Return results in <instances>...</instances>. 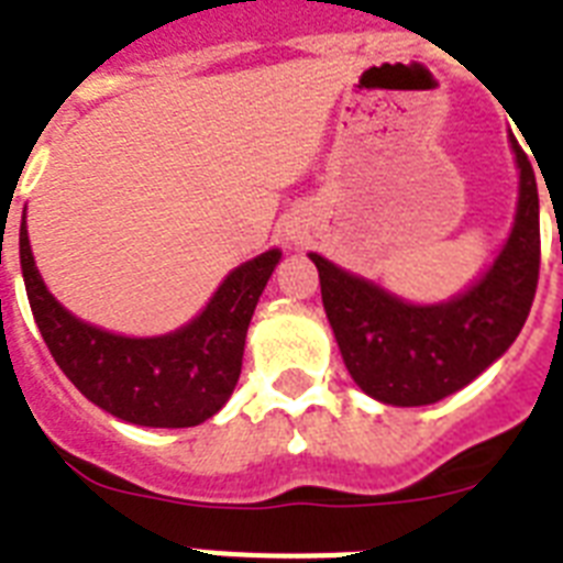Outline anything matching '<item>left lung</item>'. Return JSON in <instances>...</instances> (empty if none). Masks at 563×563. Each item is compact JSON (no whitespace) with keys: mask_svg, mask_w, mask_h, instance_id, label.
Segmentation results:
<instances>
[{"mask_svg":"<svg viewBox=\"0 0 563 563\" xmlns=\"http://www.w3.org/2000/svg\"><path fill=\"white\" fill-rule=\"evenodd\" d=\"M520 201L503 254L471 291L411 307L374 283L309 254L342 360L362 391L388 406H429L473 383L523 330L541 272V219L532 163L515 136Z\"/></svg>","mask_w":563,"mask_h":563,"instance_id":"left-lung-1","label":"left lung"}]
</instances>
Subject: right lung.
Wrapping results in <instances>:
<instances>
[{"instance_id": "right-lung-1", "label": "right lung", "mask_w": 563, "mask_h": 563, "mask_svg": "<svg viewBox=\"0 0 563 563\" xmlns=\"http://www.w3.org/2000/svg\"><path fill=\"white\" fill-rule=\"evenodd\" d=\"M20 263L40 335L69 383L113 418L180 429L212 418L236 388L247 324L280 251L239 265L192 324L161 339H125L69 316L40 280L25 219Z\"/></svg>"}]
</instances>
